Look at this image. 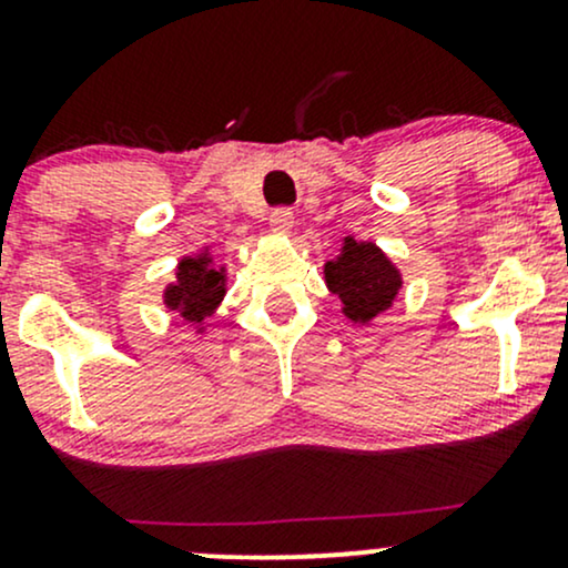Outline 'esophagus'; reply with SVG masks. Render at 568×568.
Instances as JSON below:
<instances>
[{
  "label": "esophagus",
  "mask_w": 568,
  "mask_h": 568,
  "mask_svg": "<svg viewBox=\"0 0 568 568\" xmlns=\"http://www.w3.org/2000/svg\"><path fill=\"white\" fill-rule=\"evenodd\" d=\"M270 230L275 232V234H291V230H293V213L288 211V207H280V211H275L272 213V219H270Z\"/></svg>",
  "instance_id": "1"
}]
</instances>
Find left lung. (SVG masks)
I'll use <instances>...</instances> for the list:
<instances>
[{
    "label": "left lung",
    "instance_id": "8db88e82",
    "mask_svg": "<svg viewBox=\"0 0 568 568\" xmlns=\"http://www.w3.org/2000/svg\"><path fill=\"white\" fill-rule=\"evenodd\" d=\"M325 288L342 302V315L355 325H371L397 302L403 291V272L379 245L342 237L338 253L323 264Z\"/></svg>",
    "mask_w": 568,
    "mask_h": 568
}]
</instances>
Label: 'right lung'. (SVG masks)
<instances>
[{
    "label": "right lung",
    "instance_id": "obj_1",
    "mask_svg": "<svg viewBox=\"0 0 568 568\" xmlns=\"http://www.w3.org/2000/svg\"><path fill=\"white\" fill-rule=\"evenodd\" d=\"M230 291V272L213 256L211 245L200 247L192 256L179 258L173 280L162 288V304L175 312L181 321L192 325L197 336L207 334V321L216 315Z\"/></svg>",
    "mask_w": 568,
    "mask_h": 568
}]
</instances>
